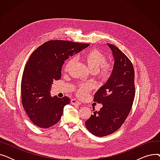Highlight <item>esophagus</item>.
<instances>
[{"label": "esophagus", "instance_id": "1", "mask_svg": "<svg viewBox=\"0 0 160 160\" xmlns=\"http://www.w3.org/2000/svg\"><path fill=\"white\" fill-rule=\"evenodd\" d=\"M71 103L72 104H73V105H80L81 103L78 101V100H77V99H75V98H72V99H71Z\"/></svg>", "mask_w": 160, "mask_h": 160}]
</instances>
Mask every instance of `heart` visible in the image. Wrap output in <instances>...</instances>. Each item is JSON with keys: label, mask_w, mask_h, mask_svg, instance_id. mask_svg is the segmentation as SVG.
<instances>
[{"label": "heart", "mask_w": 160, "mask_h": 160, "mask_svg": "<svg viewBox=\"0 0 160 160\" xmlns=\"http://www.w3.org/2000/svg\"><path fill=\"white\" fill-rule=\"evenodd\" d=\"M80 58L88 65L90 70L95 72L98 78L101 80L108 78L112 74L113 70V64L106 62V56L104 53L97 49H92L81 55ZM74 63L72 58L69 59L64 65V71L68 72ZM91 87L89 84L80 85L77 93L80 97L87 95Z\"/></svg>", "instance_id": "obj_1"}]
</instances>
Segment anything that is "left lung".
Segmentation results:
<instances>
[{"mask_svg": "<svg viewBox=\"0 0 160 160\" xmlns=\"http://www.w3.org/2000/svg\"><path fill=\"white\" fill-rule=\"evenodd\" d=\"M108 45L115 59L113 70L94 96L93 101L102 104V107L85 122L88 130L98 137L110 135L121 127L135 97V74L131 61L119 48L112 44Z\"/></svg>", "mask_w": 160, "mask_h": 160, "instance_id": "8db88e82", "label": "left lung"}]
</instances>
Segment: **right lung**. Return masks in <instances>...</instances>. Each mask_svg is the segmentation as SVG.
Masks as SVG:
<instances>
[{"label":"right lung","mask_w":160,"mask_h":160,"mask_svg":"<svg viewBox=\"0 0 160 160\" xmlns=\"http://www.w3.org/2000/svg\"><path fill=\"white\" fill-rule=\"evenodd\" d=\"M89 45L69 41L51 40L38 47L25 65L21 80L22 104L32 122L47 128L60 120L65 105L70 103L66 96H50L52 82L61 78L65 61Z\"/></svg>","instance_id":"right-lung-1"}]
</instances>
